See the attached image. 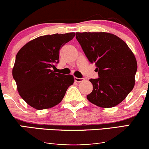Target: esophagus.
I'll list each match as a JSON object with an SVG mask.
<instances>
[{
  "label": "esophagus",
  "mask_w": 149,
  "mask_h": 149,
  "mask_svg": "<svg viewBox=\"0 0 149 149\" xmlns=\"http://www.w3.org/2000/svg\"><path fill=\"white\" fill-rule=\"evenodd\" d=\"M74 81L77 83H80V82H82V81H85V79L84 78H77V77H74Z\"/></svg>",
  "instance_id": "obj_1"
}]
</instances>
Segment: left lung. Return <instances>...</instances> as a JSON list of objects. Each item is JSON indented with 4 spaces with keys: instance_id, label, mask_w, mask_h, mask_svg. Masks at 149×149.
I'll list each match as a JSON object with an SVG mask.
<instances>
[{
    "instance_id": "obj_1",
    "label": "left lung",
    "mask_w": 149,
    "mask_h": 149,
    "mask_svg": "<svg viewBox=\"0 0 149 149\" xmlns=\"http://www.w3.org/2000/svg\"><path fill=\"white\" fill-rule=\"evenodd\" d=\"M76 38L98 73V78L89 79L93 90L87 100L102 108L119 104L135 84L137 62L131 49L119 37L107 32H77Z\"/></svg>"
}]
</instances>
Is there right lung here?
Listing matches in <instances>:
<instances>
[{"label": "right lung", "instance_id": "add662e5", "mask_svg": "<svg viewBox=\"0 0 149 149\" xmlns=\"http://www.w3.org/2000/svg\"><path fill=\"white\" fill-rule=\"evenodd\" d=\"M74 36L70 32L39 36L16 55L13 77L19 95L30 107L42 110L58 104L73 84L72 75L56 73L52 68L59 63L60 49Z\"/></svg>", "mask_w": 149, "mask_h": 149}]
</instances>
